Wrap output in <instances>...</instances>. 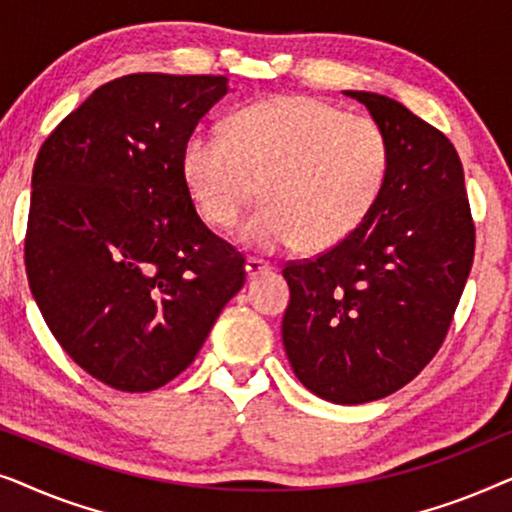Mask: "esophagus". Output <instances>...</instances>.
I'll list each match as a JSON object with an SVG mask.
<instances>
[{
    "mask_svg": "<svg viewBox=\"0 0 512 512\" xmlns=\"http://www.w3.org/2000/svg\"><path fill=\"white\" fill-rule=\"evenodd\" d=\"M244 268H247L249 277H258V275H263V272H270L272 265L261 261V258H247V265H244Z\"/></svg>",
    "mask_w": 512,
    "mask_h": 512,
    "instance_id": "1",
    "label": "esophagus"
}]
</instances>
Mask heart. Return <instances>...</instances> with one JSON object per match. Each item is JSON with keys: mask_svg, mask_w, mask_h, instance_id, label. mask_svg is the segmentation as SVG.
I'll return each mask as SVG.
<instances>
[{"mask_svg": "<svg viewBox=\"0 0 512 512\" xmlns=\"http://www.w3.org/2000/svg\"><path fill=\"white\" fill-rule=\"evenodd\" d=\"M389 167L391 142L375 118L312 95L258 102L226 132H193L181 151L186 191L212 228H233L261 191L265 205L237 240L265 254L347 240L373 212Z\"/></svg>", "mask_w": 512, "mask_h": 512, "instance_id": "obj_1", "label": "heart"}]
</instances>
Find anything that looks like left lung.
Returning <instances> with one entry per match:
<instances>
[{
	"label": "left lung",
	"instance_id": "8db88e82",
	"mask_svg": "<svg viewBox=\"0 0 512 512\" xmlns=\"http://www.w3.org/2000/svg\"><path fill=\"white\" fill-rule=\"evenodd\" d=\"M345 95L387 132L389 177L347 240L282 270V340L314 396L359 405L394 394L436 356L471 272L475 226L450 139L391 97Z\"/></svg>",
	"mask_w": 512,
	"mask_h": 512
}]
</instances>
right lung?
<instances>
[{
  "label": "right lung",
  "instance_id": "add662e5",
  "mask_svg": "<svg viewBox=\"0 0 512 512\" xmlns=\"http://www.w3.org/2000/svg\"><path fill=\"white\" fill-rule=\"evenodd\" d=\"M226 76L128 74L104 83L41 146L27 282L60 347L118 391L191 366L244 258L195 212L181 151Z\"/></svg>",
  "mask_w": 512,
  "mask_h": 512
}]
</instances>
